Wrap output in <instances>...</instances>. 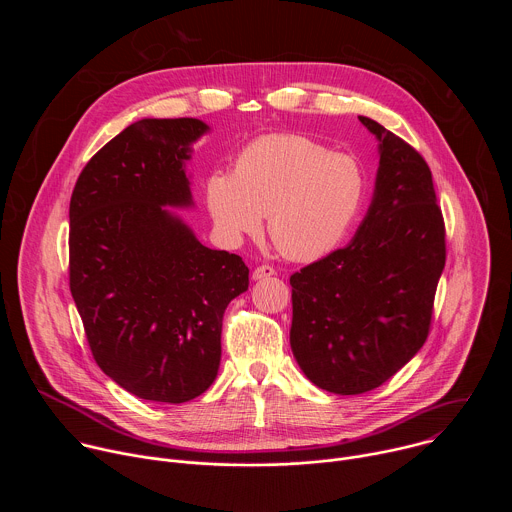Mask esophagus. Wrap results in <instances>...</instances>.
<instances>
[{
    "mask_svg": "<svg viewBox=\"0 0 512 512\" xmlns=\"http://www.w3.org/2000/svg\"><path fill=\"white\" fill-rule=\"evenodd\" d=\"M273 275H275V269L271 265H259L253 269V279H267Z\"/></svg>",
    "mask_w": 512,
    "mask_h": 512,
    "instance_id": "obj_1",
    "label": "esophagus"
}]
</instances>
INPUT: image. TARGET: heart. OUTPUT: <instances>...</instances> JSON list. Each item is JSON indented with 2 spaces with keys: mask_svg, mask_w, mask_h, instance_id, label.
Here are the masks:
<instances>
[{
  "mask_svg": "<svg viewBox=\"0 0 512 512\" xmlns=\"http://www.w3.org/2000/svg\"><path fill=\"white\" fill-rule=\"evenodd\" d=\"M360 162L304 135H265L237 154L233 172H212L206 208L221 237L237 245L259 233L261 216L289 259L314 261L350 233L367 200Z\"/></svg>",
  "mask_w": 512,
  "mask_h": 512,
  "instance_id": "b5f03b06",
  "label": "heart"
}]
</instances>
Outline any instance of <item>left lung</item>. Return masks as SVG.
Returning <instances> with one entry per match:
<instances>
[{"label": "left lung", "mask_w": 512, "mask_h": 512, "mask_svg": "<svg viewBox=\"0 0 512 512\" xmlns=\"http://www.w3.org/2000/svg\"><path fill=\"white\" fill-rule=\"evenodd\" d=\"M379 139L371 208L354 239L289 277V342L304 375L336 395L381 387L427 340L446 225L423 156L369 117Z\"/></svg>", "instance_id": "8db88e82"}]
</instances>
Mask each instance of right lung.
Listing matches in <instances>:
<instances>
[{"label":"right lung","mask_w":512,"mask_h":512,"mask_svg":"<svg viewBox=\"0 0 512 512\" xmlns=\"http://www.w3.org/2000/svg\"><path fill=\"white\" fill-rule=\"evenodd\" d=\"M192 117L141 119L87 162L70 196L68 279L101 371L145 401L186 403L221 364L223 316L249 267L164 206H190Z\"/></svg>","instance_id":"right-lung-1"}]
</instances>
